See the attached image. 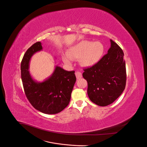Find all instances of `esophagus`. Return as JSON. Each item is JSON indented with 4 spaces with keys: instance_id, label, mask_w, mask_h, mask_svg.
<instances>
[{
    "instance_id": "1",
    "label": "esophagus",
    "mask_w": 147,
    "mask_h": 147,
    "mask_svg": "<svg viewBox=\"0 0 147 147\" xmlns=\"http://www.w3.org/2000/svg\"><path fill=\"white\" fill-rule=\"evenodd\" d=\"M75 75H76V77L77 79H80L82 77V74L81 72H78V71L75 72Z\"/></svg>"
}]
</instances>
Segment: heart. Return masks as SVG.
<instances>
[{
    "instance_id": "b5f03b06",
    "label": "heart",
    "mask_w": 147,
    "mask_h": 147,
    "mask_svg": "<svg viewBox=\"0 0 147 147\" xmlns=\"http://www.w3.org/2000/svg\"><path fill=\"white\" fill-rule=\"evenodd\" d=\"M104 47L100 42H91L82 40L69 48L63 60L67 64H71L72 60L80 58L83 66L91 67L96 64L101 59L104 54Z\"/></svg>"
}]
</instances>
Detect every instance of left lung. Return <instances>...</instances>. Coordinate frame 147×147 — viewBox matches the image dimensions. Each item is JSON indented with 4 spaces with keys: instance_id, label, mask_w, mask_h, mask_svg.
<instances>
[{
    "instance_id": "obj_1",
    "label": "left lung",
    "mask_w": 147,
    "mask_h": 147,
    "mask_svg": "<svg viewBox=\"0 0 147 147\" xmlns=\"http://www.w3.org/2000/svg\"><path fill=\"white\" fill-rule=\"evenodd\" d=\"M107 54L91 67L84 69L83 78L88 82V95L97 105H109L122 94L126 86V72L124 53L110 40Z\"/></svg>"
}]
</instances>
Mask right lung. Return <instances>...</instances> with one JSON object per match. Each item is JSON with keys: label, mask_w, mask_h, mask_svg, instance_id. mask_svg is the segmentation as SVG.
<instances>
[{"label": "right lung", "mask_w": 147, "mask_h": 147, "mask_svg": "<svg viewBox=\"0 0 147 147\" xmlns=\"http://www.w3.org/2000/svg\"><path fill=\"white\" fill-rule=\"evenodd\" d=\"M43 49L38 42L26 51L21 64V79L25 94L34 107L45 114H56L69 104L74 84L75 71H67L56 66L50 77L42 82L35 81L29 73V62L35 53Z\"/></svg>", "instance_id": "1"}]
</instances>
